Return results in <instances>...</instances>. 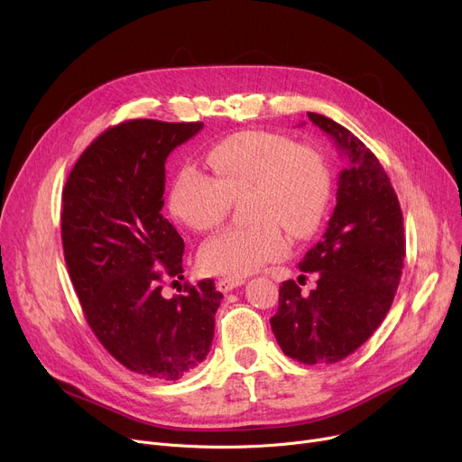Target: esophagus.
Listing matches in <instances>:
<instances>
[{
	"instance_id": "obj_1",
	"label": "esophagus",
	"mask_w": 462,
	"mask_h": 462,
	"mask_svg": "<svg viewBox=\"0 0 462 462\" xmlns=\"http://www.w3.org/2000/svg\"><path fill=\"white\" fill-rule=\"evenodd\" d=\"M243 283H245V278H231V276H227V278H219L216 285H217V290L222 291V293H229L235 288H238V285H243Z\"/></svg>"
}]
</instances>
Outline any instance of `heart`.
Segmentation results:
<instances>
[{
	"label": "heart",
	"instance_id": "heart-1",
	"mask_svg": "<svg viewBox=\"0 0 462 462\" xmlns=\"http://www.w3.org/2000/svg\"><path fill=\"white\" fill-rule=\"evenodd\" d=\"M207 162L214 179L195 167L179 171L169 193L171 212L193 231H208L246 195V227H226L197 254L208 274L240 278L288 254L293 236L314 231L331 195V174L314 148L290 137L246 131L212 146Z\"/></svg>",
	"mask_w": 462,
	"mask_h": 462
}]
</instances>
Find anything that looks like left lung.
Here are the masks:
<instances>
[{
    "instance_id": "obj_1",
    "label": "left lung",
    "mask_w": 462,
    "mask_h": 462,
    "mask_svg": "<svg viewBox=\"0 0 462 462\" xmlns=\"http://www.w3.org/2000/svg\"><path fill=\"white\" fill-rule=\"evenodd\" d=\"M346 160L337 207L319 243L299 269L318 285L300 295L293 280L280 285L273 333L288 357L331 365L363 346L385 319L404 269L402 210L378 158L335 120L309 113Z\"/></svg>"
}]
</instances>
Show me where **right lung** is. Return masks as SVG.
Listing matches in <instances>:
<instances>
[{
    "instance_id": "right-lung-1",
    "label": "right lung",
    "mask_w": 462,
    "mask_h": 462,
    "mask_svg": "<svg viewBox=\"0 0 462 462\" xmlns=\"http://www.w3.org/2000/svg\"><path fill=\"white\" fill-rule=\"evenodd\" d=\"M201 122L129 120L88 146L61 193V243L88 325L118 363L174 382L199 366L224 295L212 280L165 299L184 278V240L163 217L165 162ZM177 282V280H174Z\"/></svg>"
}]
</instances>
